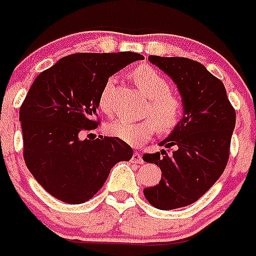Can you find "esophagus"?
Returning <instances> with one entry per match:
<instances>
[{
  "mask_svg": "<svg viewBox=\"0 0 256 256\" xmlns=\"http://www.w3.org/2000/svg\"><path fill=\"white\" fill-rule=\"evenodd\" d=\"M132 162H136V164H142L144 162V159H142V155L141 152H138V151H136V152H133L132 155Z\"/></svg>",
  "mask_w": 256,
  "mask_h": 256,
  "instance_id": "esophagus-1",
  "label": "esophagus"
}]
</instances>
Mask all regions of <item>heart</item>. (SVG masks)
Wrapping results in <instances>:
<instances>
[{
	"instance_id": "obj_1",
	"label": "heart",
	"mask_w": 256,
	"mask_h": 256,
	"mask_svg": "<svg viewBox=\"0 0 256 256\" xmlns=\"http://www.w3.org/2000/svg\"><path fill=\"white\" fill-rule=\"evenodd\" d=\"M130 76L140 91L148 98V105L144 108V115L148 118L141 120L115 119L106 126L108 132L133 146L148 141L158 130L165 134L173 132L186 112L183 97L172 92L168 80L148 65L134 68L130 72ZM112 82V78L106 80L98 97V106L106 114L112 112L108 94Z\"/></svg>"
}]
</instances>
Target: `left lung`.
Returning a JSON list of instances; mask_svg holds the SVG:
<instances>
[{"instance_id":"8db88e82","label":"left lung","mask_w":256,"mask_h":256,"mask_svg":"<svg viewBox=\"0 0 256 256\" xmlns=\"http://www.w3.org/2000/svg\"><path fill=\"white\" fill-rule=\"evenodd\" d=\"M148 60L177 84L186 112L180 126L159 144L165 150L144 155V162L162 169L160 182L144 194L158 209H178L196 202L224 172L236 112L220 79L198 61L154 55Z\"/></svg>"}]
</instances>
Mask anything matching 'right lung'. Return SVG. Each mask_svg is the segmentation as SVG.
<instances>
[{"mask_svg":"<svg viewBox=\"0 0 256 256\" xmlns=\"http://www.w3.org/2000/svg\"><path fill=\"white\" fill-rule=\"evenodd\" d=\"M142 58L130 51L80 52L65 56L36 78L20 108L22 156L50 195L66 204H83L104 186L116 162L132 159V148L116 137L80 136L100 124L97 108L106 80Z\"/></svg>","mask_w":256,"mask_h":256,"instance_id":"1","label":"right lung"}]
</instances>
